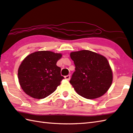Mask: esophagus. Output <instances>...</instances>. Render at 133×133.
I'll list each match as a JSON object with an SVG mask.
<instances>
[{
  "label": "esophagus",
  "mask_w": 133,
  "mask_h": 133,
  "mask_svg": "<svg viewBox=\"0 0 133 133\" xmlns=\"http://www.w3.org/2000/svg\"><path fill=\"white\" fill-rule=\"evenodd\" d=\"M64 78L67 79V80H70V75H67V76H64Z\"/></svg>",
  "instance_id": "obj_1"
}]
</instances>
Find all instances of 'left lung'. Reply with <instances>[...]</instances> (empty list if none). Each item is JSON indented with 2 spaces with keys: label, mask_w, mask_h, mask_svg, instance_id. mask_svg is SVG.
Wrapping results in <instances>:
<instances>
[{
  "label": "left lung",
  "mask_w": 133,
  "mask_h": 133,
  "mask_svg": "<svg viewBox=\"0 0 133 133\" xmlns=\"http://www.w3.org/2000/svg\"><path fill=\"white\" fill-rule=\"evenodd\" d=\"M75 71L70 83L78 95L91 99L101 97L112 85L113 73L108 59L88 50L70 53Z\"/></svg>",
  "instance_id": "1"
}]
</instances>
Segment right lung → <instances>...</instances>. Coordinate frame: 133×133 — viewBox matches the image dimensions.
Wrapping results in <instances>:
<instances>
[{
  "label": "right lung",
  "instance_id": "add662e5",
  "mask_svg": "<svg viewBox=\"0 0 133 133\" xmlns=\"http://www.w3.org/2000/svg\"><path fill=\"white\" fill-rule=\"evenodd\" d=\"M62 54L51 51H37L25 57L18 69L21 88L31 97L45 98L56 90L64 77L56 63Z\"/></svg>",
  "mask_w": 133,
  "mask_h": 133
}]
</instances>
